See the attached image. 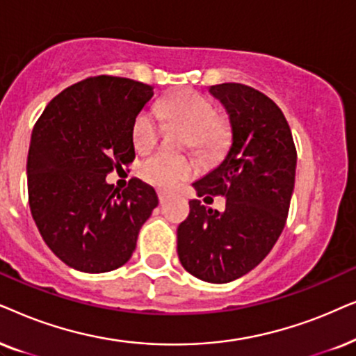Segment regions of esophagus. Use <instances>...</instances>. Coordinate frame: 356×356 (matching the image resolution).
<instances>
[{
	"label": "esophagus",
	"instance_id": "esophagus-1",
	"mask_svg": "<svg viewBox=\"0 0 356 356\" xmlns=\"http://www.w3.org/2000/svg\"><path fill=\"white\" fill-rule=\"evenodd\" d=\"M158 197H159V203H161V205H164V203L168 202V195H165L164 192H158Z\"/></svg>",
	"mask_w": 356,
	"mask_h": 356
}]
</instances>
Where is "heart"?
Segmentation results:
<instances>
[{"mask_svg": "<svg viewBox=\"0 0 356 356\" xmlns=\"http://www.w3.org/2000/svg\"><path fill=\"white\" fill-rule=\"evenodd\" d=\"M159 111L168 122L182 125L191 131L187 146L203 156H215L226 148L229 141V125L225 118L216 117V108L207 97L193 91H179L159 104ZM163 134V123L154 108L141 111L131 125V141L136 151L148 153L158 145ZM195 174L191 159L159 153L143 161L140 175L151 186L174 191Z\"/></svg>", "mask_w": 356, "mask_h": 356, "instance_id": "obj_1", "label": "heart"}]
</instances>
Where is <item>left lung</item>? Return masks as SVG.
Segmentation results:
<instances>
[{"label": "left lung", "mask_w": 356, "mask_h": 356, "mask_svg": "<svg viewBox=\"0 0 356 356\" xmlns=\"http://www.w3.org/2000/svg\"><path fill=\"white\" fill-rule=\"evenodd\" d=\"M226 108L231 146L200 181L198 197H226L225 211L193 198L177 227L182 267L208 283H227L257 267L280 238L295 188L296 148L280 107L239 83L210 86Z\"/></svg>", "instance_id": "left-lung-1"}]
</instances>
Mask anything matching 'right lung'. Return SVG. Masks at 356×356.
<instances>
[{"label": "right lung", "mask_w": 356, "mask_h": 356, "mask_svg": "<svg viewBox=\"0 0 356 356\" xmlns=\"http://www.w3.org/2000/svg\"><path fill=\"white\" fill-rule=\"evenodd\" d=\"M153 94L149 84L94 76L51 99L32 130L31 213L45 244L71 268L102 273L129 262L158 207L154 188L140 179L122 192L106 181L134 163L131 125Z\"/></svg>", "instance_id": "1"}]
</instances>
